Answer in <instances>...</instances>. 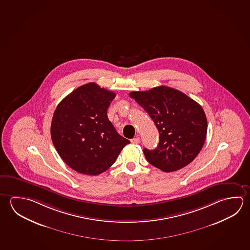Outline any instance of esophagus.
Listing matches in <instances>:
<instances>
[{"label": "esophagus", "instance_id": "esophagus-1", "mask_svg": "<svg viewBox=\"0 0 250 250\" xmlns=\"http://www.w3.org/2000/svg\"><path fill=\"white\" fill-rule=\"evenodd\" d=\"M131 142L132 144H139L140 142V139L139 137H136V138L131 140Z\"/></svg>", "mask_w": 250, "mask_h": 250}]
</instances>
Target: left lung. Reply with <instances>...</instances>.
Segmentation results:
<instances>
[{
    "instance_id": "1",
    "label": "left lung",
    "mask_w": 250,
    "mask_h": 250,
    "mask_svg": "<svg viewBox=\"0 0 250 250\" xmlns=\"http://www.w3.org/2000/svg\"><path fill=\"white\" fill-rule=\"evenodd\" d=\"M153 119L159 145L144 148L145 157L164 172L183 168L201 151L207 133V119L201 105L175 88L159 86L129 94Z\"/></svg>"
}]
</instances>
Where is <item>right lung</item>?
Listing matches in <instances>:
<instances>
[{
	"label": "right lung",
	"instance_id": "add662e5",
	"mask_svg": "<svg viewBox=\"0 0 250 250\" xmlns=\"http://www.w3.org/2000/svg\"><path fill=\"white\" fill-rule=\"evenodd\" d=\"M116 94L95 83L84 84L66 96L53 113L51 137L59 155L84 175L107 170L130 143L119 135L107 109Z\"/></svg>",
	"mask_w": 250,
	"mask_h": 250
}]
</instances>
